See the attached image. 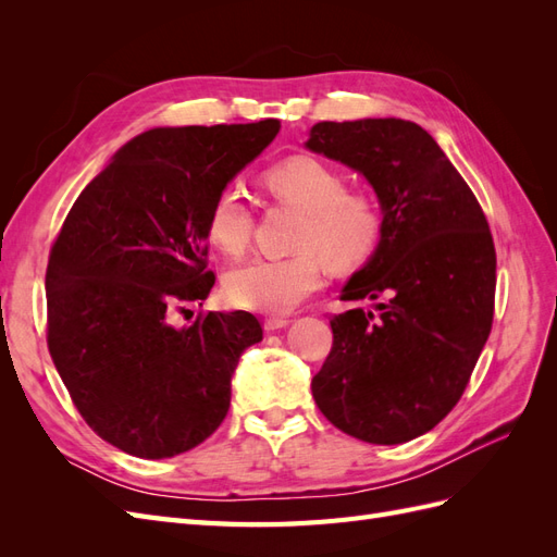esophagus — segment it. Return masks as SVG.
Instances as JSON below:
<instances>
[{"label": "esophagus", "mask_w": 557, "mask_h": 557, "mask_svg": "<svg viewBox=\"0 0 557 557\" xmlns=\"http://www.w3.org/2000/svg\"><path fill=\"white\" fill-rule=\"evenodd\" d=\"M288 325H290L288 318H267V320H264V330H267V332H276V330L288 327Z\"/></svg>", "instance_id": "obj_1"}]
</instances>
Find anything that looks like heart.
Wrapping results in <instances>:
<instances>
[{
	"label": "heart",
	"instance_id": "1",
	"mask_svg": "<svg viewBox=\"0 0 557 557\" xmlns=\"http://www.w3.org/2000/svg\"><path fill=\"white\" fill-rule=\"evenodd\" d=\"M267 190L278 201L305 211L290 258H258L225 276L232 307L260 313H288L311 297L325 278V260L336 269L358 267L376 250L383 213L364 193H350L334 166L295 156L264 174ZM252 209L239 185H225L211 199L207 237L225 256L239 258L252 237Z\"/></svg>",
	"mask_w": 557,
	"mask_h": 557
}]
</instances>
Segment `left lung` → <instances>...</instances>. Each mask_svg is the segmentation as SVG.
<instances>
[{
	"label": "left lung",
	"instance_id": "1",
	"mask_svg": "<svg viewBox=\"0 0 557 557\" xmlns=\"http://www.w3.org/2000/svg\"><path fill=\"white\" fill-rule=\"evenodd\" d=\"M307 148L360 172L383 211L374 256L334 315L311 381L318 409L367 444H404L460 401L495 313L497 256L485 213L430 134L399 117L315 123Z\"/></svg>",
	"mask_w": 557,
	"mask_h": 557
}]
</instances>
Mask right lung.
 Segmentation results:
<instances>
[{
    "label": "right lung",
    "instance_id": "1",
    "mask_svg": "<svg viewBox=\"0 0 557 557\" xmlns=\"http://www.w3.org/2000/svg\"><path fill=\"white\" fill-rule=\"evenodd\" d=\"M281 123L156 127L127 141L66 213L46 269L48 350L83 420L146 460L199 446L223 423L242 352L262 342L248 311L199 313L215 193Z\"/></svg>",
    "mask_w": 557,
    "mask_h": 557
}]
</instances>
